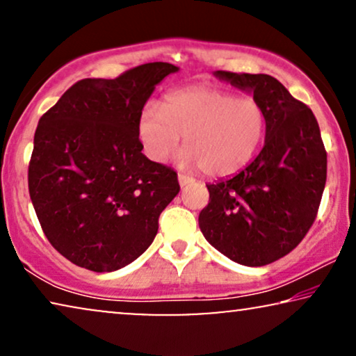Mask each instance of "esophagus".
Listing matches in <instances>:
<instances>
[{
	"label": "esophagus",
	"instance_id": "34e87169",
	"mask_svg": "<svg viewBox=\"0 0 356 356\" xmlns=\"http://www.w3.org/2000/svg\"><path fill=\"white\" fill-rule=\"evenodd\" d=\"M191 181H193V178L188 177V175H183V173L178 175V183H179V186H181V188H184L186 184H189Z\"/></svg>",
	"mask_w": 356,
	"mask_h": 356
}]
</instances>
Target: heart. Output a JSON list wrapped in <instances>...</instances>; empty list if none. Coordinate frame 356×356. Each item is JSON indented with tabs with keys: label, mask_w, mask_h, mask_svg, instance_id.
<instances>
[{
	"label": "heart",
	"mask_w": 356,
	"mask_h": 356,
	"mask_svg": "<svg viewBox=\"0 0 356 356\" xmlns=\"http://www.w3.org/2000/svg\"><path fill=\"white\" fill-rule=\"evenodd\" d=\"M267 116L252 97H238L213 86L170 92L162 105H145L138 136L145 155L167 162L184 136L183 162L209 177H232L254 159L266 134Z\"/></svg>",
	"instance_id": "heart-1"
}]
</instances>
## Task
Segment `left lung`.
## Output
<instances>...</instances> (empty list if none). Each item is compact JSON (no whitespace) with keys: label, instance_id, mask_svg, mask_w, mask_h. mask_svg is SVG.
<instances>
[{"label":"left lung","instance_id":"8db88e82","mask_svg":"<svg viewBox=\"0 0 356 356\" xmlns=\"http://www.w3.org/2000/svg\"><path fill=\"white\" fill-rule=\"evenodd\" d=\"M213 76L264 106V147L235 177L206 184L199 228L241 266L270 264L298 246L313 225L327 175V154L313 111L269 74Z\"/></svg>","mask_w":356,"mask_h":356}]
</instances>
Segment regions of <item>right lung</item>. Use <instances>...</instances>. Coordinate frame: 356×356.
<instances>
[{
    "mask_svg": "<svg viewBox=\"0 0 356 356\" xmlns=\"http://www.w3.org/2000/svg\"><path fill=\"white\" fill-rule=\"evenodd\" d=\"M178 70L159 61L82 79L38 121L29 193L48 241L72 264L113 272L152 245L179 184L175 170L143 154L138 120Z\"/></svg>",
    "mask_w": 356,
    "mask_h": 356,
    "instance_id": "add662e5",
    "label": "right lung"
}]
</instances>
